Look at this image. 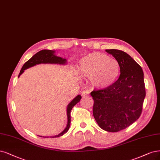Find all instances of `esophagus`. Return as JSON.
I'll return each mask as SVG.
<instances>
[{
	"instance_id": "34e87169",
	"label": "esophagus",
	"mask_w": 160,
	"mask_h": 160,
	"mask_svg": "<svg viewBox=\"0 0 160 160\" xmlns=\"http://www.w3.org/2000/svg\"><path fill=\"white\" fill-rule=\"evenodd\" d=\"M89 91H84L82 92L81 95L82 97H86L87 95H89Z\"/></svg>"
}]
</instances>
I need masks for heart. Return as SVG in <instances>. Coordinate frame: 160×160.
Masks as SVG:
<instances>
[{"label": "heart", "instance_id": "b5f03b06", "mask_svg": "<svg viewBox=\"0 0 160 160\" xmlns=\"http://www.w3.org/2000/svg\"><path fill=\"white\" fill-rule=\"evenodd\" d=\"M79 74L91 78L95 87L105 89L113 85L120 74V66L117 60L105 54L93 53L82 58L78 65Z\"/></svg>", "mask_w": 160, "mask_h": 160}]
</instances>
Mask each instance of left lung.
Segmentation results:
<instances>
[{
  "label": "left lung",
  "mask_w": 160,
  "mask_h": 160,
  "mask_svg": "<svg viewBox=\"0 0 160 160\" xmlns=\"http://www.w3.org/2000/svg\"><path fill=\"white\" fill-rule=\"evenodd\" d=\"M106 52L119 63L120 74L111 86L91 92L92 113L102 130L117 132L133 124L142 114L146 97L144 72L126 52L114 49Z\"/></svg>",
  "instance_id": "8db88e82"
}]
</instances>
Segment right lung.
<instances>
[{"label":"right lung","mask_w":160,"mask_h":160,"mask_svg":"<svg viewBox=\"0 0 160 160\" xmlns=\"http://www.w3.org/2000/svg\"><path fill=\"white\" fill-rule=\"evenodd\" d=\"M55 52L52 51V50H49V49H43V50L40 51L39 52H38L36 53L34 56H33L28 61H27L23 65V67L22 68L20 72L19 73L18 77L22 73L24 70L32 67V66H34L37 64H40V63H59V64H65L67 62V60L65 59H63L60 57L56 56L54 55ZM81 95H78L73 100L71 101L68 106L67 108V114H68V125L67 127L65 128V130L62 132L60 133L59 134L53 136L52 138H56V137H59L62 135H63L65 133L67 132L68 131L69 126H70V123H71V109L73 108V107L75 105V104L79 102V101L81 100ZM42 137V136H40ZM46 138V137H45Z\"/></svg>","instance_id":"obj_1"}]
</instances>
